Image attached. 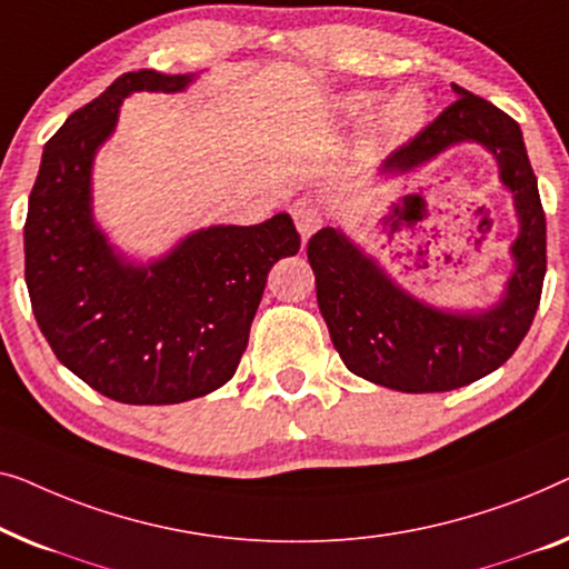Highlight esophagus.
I'll return each mask as SVG.
<instances>
[{
  "mask_svg": "<svg viewBox=\"0 0 569 569\" xmlns=\"http://www.w3.org/2000/svg\"><path fill=\"white\" fill-rule=\"evenodd\" d=\"M291 216H293L296 227H299L303 239L315 234V231L325 223L322 208H319L315 201H311V198H299V201L291 206Z\"/></svg>",
  "mask_w": 569,
  "mask_h": 569,
  "instance_id": "1",
  "label": "esophagus"
}]
</instances>
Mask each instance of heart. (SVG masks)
Instances as JSON below:
<instances>
[{"mask_svg":"<svg viewBox=\"0 0 569 569\" xmlns=\"http://www.w3.org/2000/svg\"><path fill=\"white\" fill-rule=\"evenodd\" d=\"M371 94H356V98L348 100L350 110H363L371 106ZM422 113H426V106H422V98L415 90L399 92L397 98L387 102V108L381 110L379 116V131L389 139H402V136L412 133L415 128L420 126Z\"/></svg>","mask_w":569,"mask_h":569,"instance_id":"b5f03b06","label":"heart"}]
</instances>
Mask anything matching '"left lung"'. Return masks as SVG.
Returning <instances> with one entry per match:
<instances>
[{
    "label": "left lung",
    "mask_w": 569,
    "mask_h": 569,
    "mask_svg": "<svg viewBox=\"0 0 569 569\" xmlns=\"http://www.w3.org/2000/svg\"><path fill=\"white\" fill-rule=\"evenodd\" d=\"M453 90L459 100L402 143L383 172H410L459 141L492 151L521 221L510 247L516 270L506 299L482 315H448L399 291L332 227L319 229L307 244L319 311L342 363L361 379L410 395L467 387L506 363L533 322L547 273V219L521 128L492 102L463 87Z\"/></svg>",
    "instance_id": "left-lung-1"
}]
</instances>
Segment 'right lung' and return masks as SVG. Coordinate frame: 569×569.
I'll use <instances>...</instances> for the list:
<instances>
[{
    "label": "right lung",
    "mask_w": 569,
    "mask_h": 569,
    "mask_svg": "<svg viewBox=\"0 0 569 569\" xmlns=\"http://www.w3.org/2000/svg\"><path fill=\"white\" fill-rule=\"evenodd\" d=\"M190 74L128 71L48 139L26 219V283L56 358L123 405H178L237 371L270 268L299 252L291 216L211 227L164 260L131 266L94 227L90 170L136 90L178 92Z\"/></svg>",
    "instance_id": "right-lung-1"
}]
</instances>
